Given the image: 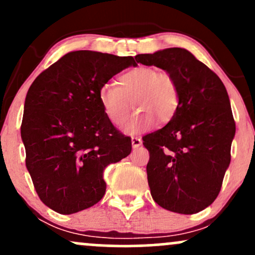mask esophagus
<instances>
[{"label": "esophagus", "instance_id": "esophagus-1", "mask_svg": "<svg viewBox=\"0 0 255 255\" xmlns=\"http://www.w3.org/2000/svg\"><path fill=\"white\" fill-rule=\"evenodd\" d=\"M141 139L139 136H131V146L134 148H137L140 145H141Z\"/></svg>", "mask_w": 255, "mask_h": 255}]
</instances>
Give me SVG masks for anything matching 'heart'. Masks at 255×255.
<instances>
[{"label": "heart", "mask_w": 255, "mask_h": 255, "mask_svg": "<svg viewBox=\"0 0 255 255\" xmlns=\"http://www.w3.org/2000/svg\"><path fill=\"white\" fill-rule=\"evenodd\" d=\"M103 113L114 125H122L129 116L131 103L136 113L125 126L128 133L148 129L156 120L168 124L180 107L178 85L169 72L152 66H139L120 75L119 86L105 83L98 90Z\"/></svg>", "instance_id": "obj_1"}]
</instances>
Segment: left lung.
Instances as JSON below:
<instances>
[{"label": "left lung", "instance_id": "obj_1", "mask_svg": "<svg viewBox=\"0 0 255 255\" xmlns=\"http://www.w3.org/2000/svg\"><path fill=\"white\" fill-rule=\"evenodd\" d=\"M175 78L180 107L164 127L142 136L153 200L169 211L193 215L211 205L230 164L235 121L221 79L191 51L169 48L136 55Z\"/></svg>", "mask_w": 255, "mask_h": 255}]
</instances>
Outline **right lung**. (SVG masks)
<instances>
[{
	"label": "right lung",
	"mask_w": 255,
	"mask_h": 255,
	"mask_svg": "<svg viewBox=\"0 0 255 255\" xmlns=\"http://www.w3.org/2000/svg\"><path fill=\"white\" fill-rule=\"evenodd\" d=\"M129 66L131 56L78 50L40 73L25 99L21 137L26 168L40 200L71 215L104 197L103 171L131 151L125 135L105 116L98 90Z\"/></svg>",
	"instance_id": "obj_1"
}]
</instances>
